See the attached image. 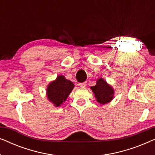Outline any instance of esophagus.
Masks as SVG:
<instances>
[{
  "mask_svg": "<svg viewBox=\"0 0 155 155\" xmlns=\"http://www.w3.org/2000/svg\"><path fill=\"white\" fill-rule=\"evenodd\" d=\"M78 85H79L80 87L84 88V87H85L86 85H87V82H82V83H79V84H78Z\"/></svg>",
  "mask_w": 155,
  "mask_h": 155,
  "instance_id": "obj_1",
  "label": "esophagus"
}]
</instances>
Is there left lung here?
<instances>
[{
  "label": "left lung",
  "mask_w": 155,
  "mask_h": 155,
  "mask_svg": "<svg viewBox=\"0 0 155 155\" xmlns=\"http://www.w3.org/2000/svg\"><path fill=\"white\" fill-rule=\"evenodd\" d=\"M96 100L100 104L104 105L111 101L114 97V89L102 78L97 80L96 85L91 87Z\"/></svg>",
  "instance_id": "1"
}]
</instances>
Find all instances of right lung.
I'll return each mask as SVG.
<instances>
[{
  "instance_id": "1",
  "label": "right lung",
  "mask_w": 155,
  "mask_h": 155,
  "mask_svg": "<svg viewBox=\"0 0 155 155\" xmlns=\"http://www.w3.org/2000/svg\"><path fill=\"white\" fill-rule=\"evenodd\" d=\"M75 85L65 76L59 75L56 80L49 82L46 87V97L56 107H60L64 103L71 94Z\"/></svg>"
}]
</instances>
